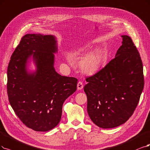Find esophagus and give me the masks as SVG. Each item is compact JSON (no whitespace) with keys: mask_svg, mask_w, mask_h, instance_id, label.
Returning <instances> with one entry per match:
<instances>
[{"mask_svg":"<svg viewBox=\"0 0 150 150\" xmlns=\"http://www.w3.org/2000/svg\"><path fill=\"white\" fill-rule=\"evenodd\" d=\"M83 83L81 81H79L78 83V84H77V89L79 90H80L83 89Z\"/></svg>","mask_w":150,"mask_h":150,"instance_id":"34e87169","label":"esophagus"}]
</instances>
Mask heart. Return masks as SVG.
<instances>
[{
  "label": "heart",
  "instance_id": "b5f03b06",
  "mask_svg": "<svg viewBox=\"0 0 150 150\" xmlns=\"http://www.w3.org/2000/svg\"><path fill=\"white\" fill-rule=\"evenodd\" d=\"M90 51V47L85 46L77 49L72 52L73 56H83ZM107 60V54L104 50L98 49L90 52L80 63V68L85 74L92 75L96 74L105 64Z\"/></svg>",
  "mask_w": 150,
  "mask_h": 150
}]
</instances>
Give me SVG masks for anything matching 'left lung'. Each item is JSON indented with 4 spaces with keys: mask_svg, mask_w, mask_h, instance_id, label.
<instances>
[{
    "mask_svg": "<svg viewBox=\"0 0 150 150\" xmlns=\"http://www.w3.org/2000/svg\"><path fill=\"white\" fill-rule=\"evenodd\" d=\"M121 36L122 44L115 58L96 74L86 77L88 83L84 86L88 115L103 129L114 128L128 120L144 87L140 54L130 37Z\"/></svg>",
    "mask_w": 150,
    "mask_h": 150,
    "instance_id": "left-lung-1",
    "label": "left lung"
}]
</instances>
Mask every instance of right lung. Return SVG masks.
<instances>
[{
    "label": "right lung",
    "mask_w": 150,
    "mask_h": 150,
    "mask_svg": "<svg viewBox=\"0 0 150 150\" xmlns=\"http://www.w3.org/2000/svg\"><path fill=\"white\" fill-rule=\"evenodd\" d=\"M57 52L54 36L27 34L8 64L9 103L22 122L37 132H47L58 125L64 101L76 90L78 80L55 70L54 54ZM31 57L37 66L33 73L26 68Z\"/></svg>",
    "instance_id": "1"
}]
</instances>
